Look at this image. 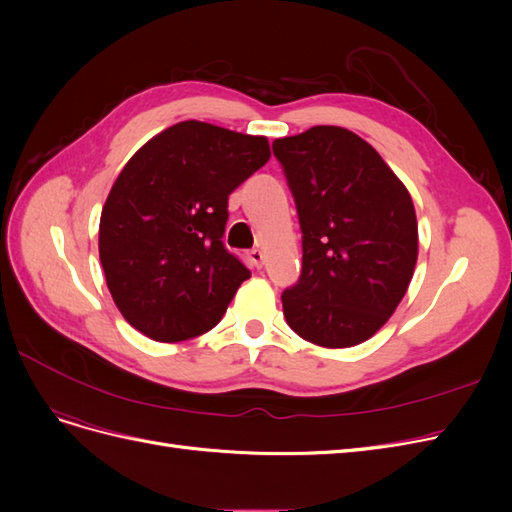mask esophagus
<instances>
[{"mask_svg": "<svg viewBox=\"0 0 512 512\" xmlns=\"http://www.w3.org/2000/svg\"><path fill=\"white\" fill-rule=\"evenodd\" d=\"M250 260H252V265L256 269H260L262 265H265V254H262V250H252L250 252Z\"/></svg>", "mask_w": 512, "mask_h": 512, "instance_id": "obj_1", "label": "esophagus"}]
</instances>
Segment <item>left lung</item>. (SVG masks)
<instances>
[{
    "label": "left lung",
    "instance_id": "1",
    "mask_svg": "<svg viewBox=\"0 0 512 512\" xmlns=\"http://www.w3.org/2000/svg\"><path fill=\"white\" fill-rule=\"evenodd\" d=\"M303 232L299 282L282 294L288 327L322 348L382 329L416 267L412 196L380 153L337 126L275 138Z\"/></svg>",
    "mask_w": 512,
    "mask_h": 512
}]
</instances>
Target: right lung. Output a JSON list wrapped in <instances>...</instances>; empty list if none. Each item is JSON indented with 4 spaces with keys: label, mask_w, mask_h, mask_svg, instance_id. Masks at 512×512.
<instances>
[{
    "label": "right lung",
    "mask_w": 512,
    "mask_h": 512,
    "mask_svg": "<svg viewBox=\"0 0 512 512\" xmlns=\"http://www.w3.org/2000/svg\"><path fill=\"white\" fill-rule=\"evenodd\" d=\"M271 158L265 136L181 121L123 166L100 215V262L121 316L175 344L218 324L250 277L224 243L228 196Z\"/></svg>",
    "instance_id": "1"
}]
</instances>
